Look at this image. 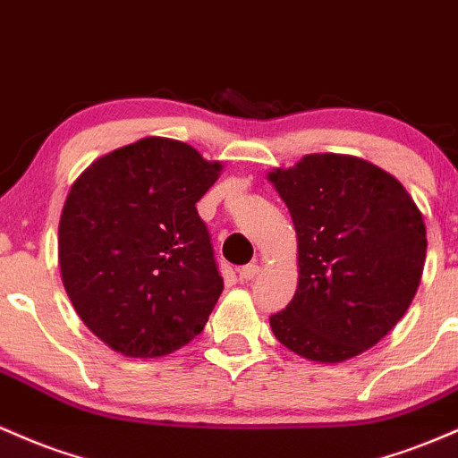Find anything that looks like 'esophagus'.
<instances>
[{
	"label": "esophagus",
	"instance_id": "34e87169",
	"mask_svg": "<svg viewBox=\"0 0 458 458\" xmlns=\"http://www.w3.org/2000/svg\"><path fill=\"white\" fill-rule=\"evenodd\" d=\"M257 272H259V266H257V264H246V266H242V268L238 270V275H240V279H242V281H253L255 276H257Z\"/></svg>",
	"mask_w": 458,
	"mask_h": 458
}]
</instances>
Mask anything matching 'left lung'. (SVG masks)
Returning a JSON list of instances; mask_svg holds the SVG:
<instances>
[{
    "mask_svg": "<svg viewBox=\"0 0 458 458\" xmlns=\"http://www.w3.org/2000/svg\"><path fill=\"white\" fill-rule=\"evenodd\" d=\"M298 238V290L270 327L320 363L368 351L404 316L426 259V227L398 179L335 153L270 173Z\"/></svg>",
    "mask_w": 458,
    "mask_h": 458,
    "instance_id": "1",
    "label": "left lung"
}]
</instances>
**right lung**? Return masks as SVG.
<instances>
[{
  "mask_svg": "<svg viewBox=\"0 0 458 458\" xmlns=\"http://www.w3.org/2000/svg\"><path fill=\"white\" fill-rule=\"evenodd\" d=\"M220 164L142 138L90 164L58 229L63 284L84 325L125 357H162L203 331L223 276L197 201Z\"/></svg>",
  "mask_w": 458,
  "mask_h": 458,
  "instance_id": "add662e5",
  "label": "right lung"
}]
</instances>
